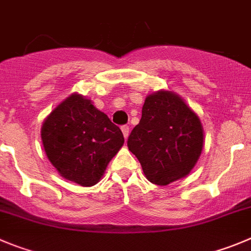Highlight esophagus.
<instances>
[{
    "instance_id": "esophagus-1",
    "label": "esophagus",
    "mask_w": 251,
    "mask_h": 251,
    "mask_svg": "<svg viewBox=\"0 0 251 251\" xmlns=\"http://www.w3.org/2000/svg\"><path fill=\"white\" fill-rule=\"evenodd\" d=\"M122 132H123L124 138L127 139L128 135H129V127H128V126H123V127H122Z\"/></svg>"
}]
</instances>
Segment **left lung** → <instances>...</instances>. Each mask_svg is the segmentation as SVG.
I'll return each mask as SVG.
<instances>
[{"mask_svg": "<svg viewBox=\"0 0 251 251\" xmlns=\"http://www.w3.org/2000/svg\"><path fill=\"white\" fill-rule=\"evenodd\" d=\"M201 119L178 94H149L139 124L128 137V148L138 158L151 183L168 185L190 173L203 151Z\"/></svg>", "mask_w": 251, "mask_h": 251, "instance_id": "8db88e82", "label": "left lung"}]
</instances>
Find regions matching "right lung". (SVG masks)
<instances>
[{
	"mask_svg": "<svg viewBox=\"0 0 251 251\" xmlns=\"http://www.w3.org/2000/svg\"><path fill=\"white\" fill-rule=\"evenodd\" d=\"M43 148L58 173L82 187L97 184L124 143L119 127L80 94L73 93L45 119Z\"/></svg>",
	"mask_w": 251,
	"mask_h": 251,
	"instance_id": "right-lung-1",
	"label": "right lung"
}]
</instances>
